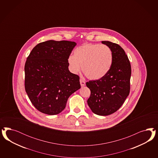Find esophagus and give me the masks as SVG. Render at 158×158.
<instances>
[{
    "mask_svg": "<svg viewBox=\"0 0 158 158\" xmlns=\"http://www.w3.org/2000/svg\"><path fill=\"white\" fill-rule=\"evenodd\" d=\"M80 83H81V87H83V86H85V85H86L85 81L84 80L81 79H80Z\"/></svg>",
    "mask_w": 158,
    "mask_h": 158,
    "instance_id": "1",
    "label": "esophagus"
}]
</instances>
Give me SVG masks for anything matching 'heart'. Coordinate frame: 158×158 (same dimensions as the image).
Here are the masks:
<instances>
[{
	"mask_svg": "<svg viewBox=\"0 0 158 158\" xmlns=\"http://www.w3.org/2000/svg\"><path fill=\"white\" fill-rule=\"evenodd\" d=\"M70 71L77 74L82 69L83 73L91 80H98L110 70L113 62V53L105 44L86 43L74 50V56L68 57Z\"/></svg>",
	"mask_w": 158,
	"mask_h": 158,
	"instance_id": "heart-1",
	"label": "heart"
}]
</instances>
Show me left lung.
<instances>
[{"label": "left lung", "instance_id": "obj_1", "mask_svg": "<svg viewBox=\"0 0 158 158\" xmlns=\"http://www.w3.org/2000/svg\"><path fill=\"white\" fill-rule=\"evenodd\" d=\"M113 53L110 70L100 79L90 81L86 85L91 94L87 104L93 113L106 116L114 114L123 105L130 89L131 65L124 50L116 43L102 41Z\"/></svg>", "mask_w": 158, "mask_h": 158}]
</instances>
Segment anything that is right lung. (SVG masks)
I'll return each instance as SVG.
<instances>
[{"mask_svg": "<svg viewBox=\"0 0 158 158\" xmlns=\"http://www.w3.org/2000/svg\"><path fill=\"white\" fill-rule=\"evenodd\" d=\"M74 42L48 40L32 50L25 62V89L34 106L48 115L64 110L69 97L81 88L79 77L68 69Z\"/></svg>", "mask_w": 158, "mask_h": 158, "instance_id": "obj_1", "label": "right lung"}]
</instances>
